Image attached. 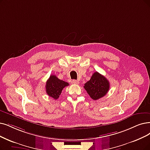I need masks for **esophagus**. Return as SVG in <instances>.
Wrapping results in <instances>:
<instances>
[{
	"label": "esophagus",
	"mask_w": 150,
	"mask_h": 150,
	"mask_svg": "<svg viewBox=\"0 0 150 150\" xmlns=\"http://www.w3.org/2000/svg\"><path fill=\"white\" fill-rule=\"evenodd\" d=\"M72 83H73V84H78L79 81L77 80H73L72 81Z\"/></svg>",
	"instance_id": "1"
}]
</instances>
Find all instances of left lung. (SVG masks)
I'll return each mask as SVG.
<instances>
[{
	"instance_id": "left-lung-1",
	"label": "left lung",
	"mask_w": 150,
	"mask_h": 150,
	"mask_svg": "<svg viewBox=\"0 0 150 150\" xmlns=\"http://www.w3.org/2000/svg\"><path fill=\"white\" fill-rule=\"evenodd\" d=\"M83 87L90 97L93 100H97L103 97L108 92L110 82L105 76L95 72Z\"/></svg>"
}]
</instances>
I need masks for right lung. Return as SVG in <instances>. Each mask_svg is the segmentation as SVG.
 <instances>
[{
  "mask_svg": "<svg viewBox=\"0 0 150 150\" xmlns=\"http://www.w3.org/2000/svg\"><path fill=\"white\" fill-rule=\"evenodd\" d=\"M68 86V82L59 79L55 75H51L46 82V92L49 97L57 100L59 98L62 90Z\"/></svg>",
  "mask_w": 150,
  "mask_h": 150,
  "instance_id": "obj_1",
  "label": "right lung"
}]
</instances>
